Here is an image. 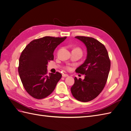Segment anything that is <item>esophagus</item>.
I'll return each mask as SVG.
<instances>
[{
	"mask_svg": "<svg viewBox=\"0 0 131 131\" xmlns=\"http://www.w3.org/2000/svg\"><path fill=\"white\" fill-rule=\"evenodd\" d=\"M62 77H64V78H66V77H68V75L67 74H62Z\"/></svg>",
	"mask_w": 131,
	"mask_h": 131,
	"instance_id": "obj_1",
	"label": "esophagus"
}]
</instances>
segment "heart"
I'll return each mask as SVG.
<instances>
[{"instance_id":"1","label":"heart","mask_w":131,"mask_h":131,"mask_svg":"<svg viewBox=\"0 0 131 131\" xmlns=\"http://www.w3.org/2000/svg\"><path fill=\"white\" fill-rule=\"evenodd\" d=\"M79 50H80V49H79ZM66 68H67V69H68V70H70L71 69L70 67H67Z\"/></svg>"}]
</instances>
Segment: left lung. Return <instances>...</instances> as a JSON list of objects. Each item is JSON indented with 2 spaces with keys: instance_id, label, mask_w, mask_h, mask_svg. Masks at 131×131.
I'll return each instance as SVG.
<instances>
[{
  "instance_id": "1",
  "label": "left lung",
  "mask_w": 131,
  "mask_h": 131,
  "mask_svg": "<svg viewBox=\"0 0 131 131\" xmlns=\"http://www.w3.org/2000/svg\"><path fill=\"white\" fill-rule=\"evenodd\" d=\"M85 45L87 57L76 72L85 75L82 80L76 77L71 92L77 100L87 102L96 98L103 90L110 69V61L105 47L96 39L82 36L75 37Z\"/></svg>"
}]
</instances>
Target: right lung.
Returning <instances> with one entry per match:
<instances>
[{
	"mask_svg": "<svg viewBox=\"0 0 131 131\" xmlns=\"http://www.w3.org/2000/svg\"><path fill=\"white\" fill-rule=\"evenodd\" d=\"M67 37H45L28 44L19 59L18 73L26 91L36 99L44 98L52 93L62 77L58 72L47 75V64L53 60V52Z\"/></svg>",
	"mask_w": 131,
	"mask_h": 131,
	"instance_id": "1",
	"label": "right lung"
}]
</instances>
